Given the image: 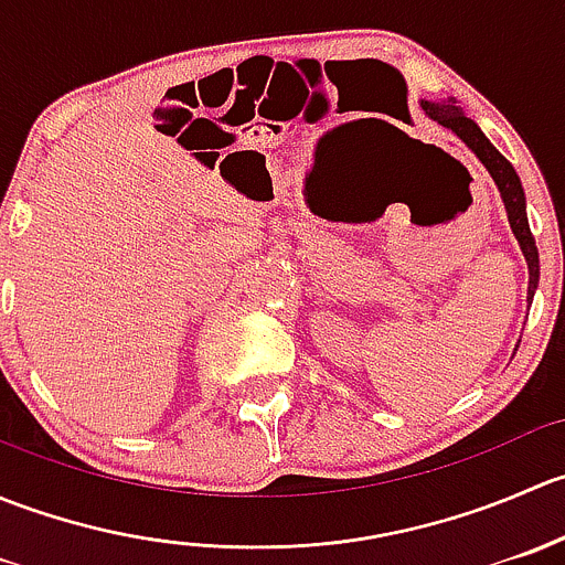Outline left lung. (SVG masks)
<instances>
[{
	"label": "left lung",
	"mask_w": 565,
	"mask_h": 565,
	"mask_svg": "<svg viewBox=\"0 0 565 565\" xmlns=\"http://www.w3.org/2000/svg\"><path fill=\"white\" fill-rule=\"evenodd\" d=\"M420 106H424V111L429 114L431 119H437L443 128L454 130V134H457L459 139L465 141L472 152H476V158L483 163V167H487V172L492 174V180L498 182V191H500V196H503L505 213H509L511 232L516 235L522 254H525L527 270H530L527 298L533 300L535 287H539V248H535L533 232H530V226H527L525 191H522V182H520V177H516L514 167H511V163L505 161L498 150H494L492 141L481 134V128H478L470 117H465L459 106H454V100H440V104L420 100Z\"/></svg>",
	"instance_id": "1"
}]
</instances>
